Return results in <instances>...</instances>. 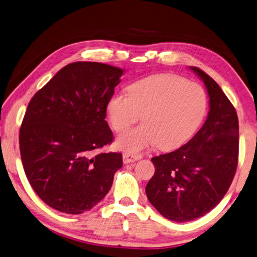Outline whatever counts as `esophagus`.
<instances>
[{"label": "esophagus", "mask_w": 257, "mask_h": 257, "mask_svg": "<svg viewBox=\"0 0 257 257\" xmlns=\"http://www.w3.org/2000/svg\"><path fill=\"white\" fill-rule=\"evenodd\" d=\"M142 154H132V153H123L122 156V160H123V164H130V162H135L137 160L142 159Z\"/></svg>", "instance_id": "obj_1"}]
</instances>
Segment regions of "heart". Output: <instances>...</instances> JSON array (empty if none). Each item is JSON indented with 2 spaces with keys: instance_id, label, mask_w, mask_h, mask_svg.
<instances>
[{
  "instance_id": "b5f03b06",
  "label": "heart",
  "mask_w": 257,
  "mask_h": 257,
  "mask_svg": "<svg viewBox=\"0 0 257 257\" xmlns=\"http://www.w3.org/2000/svg\"><path fill=\"white\" fill-rule=\"evenodd\" d=\"M207 99L200 85L174 74H154L136 81L128 93H116L107 103L112 128L121 132L141 119L143 123L116 138V148L138 153L151 146L173 150L193 135L201 123Z\"/></svg>"
}]
</instances>
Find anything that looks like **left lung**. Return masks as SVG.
<instances>
[{
	"mask_svg": "<svg viewBox=\"0 0 257 257\" xmlns=\"http://www.w3.org/2000/svg\"><path fill=\"white\" fill-rule=\"evenodd\" d=\"M190 68L206 85L208 116L185 145L152 158L156 172L145 187L154 208L174 222L193 221L215 208L229 190L238 166L235 108L208 74Z\"/></svg>",
	"mask_w": 257,
	"mask_h": 257,
	"instance_id": "obj_1",
	"label": "left lung"
}]
</instances>
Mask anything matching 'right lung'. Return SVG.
I'll return each mask as SVG.
<instances>
[{
	"label": "right lung",
	"mask_w": 257,
	"mask_h": 257,
	"mask_svg": "<svg viewBox=\"0 0 257 257\" xmlns=\"http://www.w3.org/2000/svg\"><path fill=\"white\" fill-rule=\"evenodd\" d=\"M122 74L101 63L68 64L28 104L20 157L31 186L51 208L81 214L111 189L122 154L93 152L113 142L105 117Z\"/></svg>",
	"instance_id": "1"
}]
</instances>
